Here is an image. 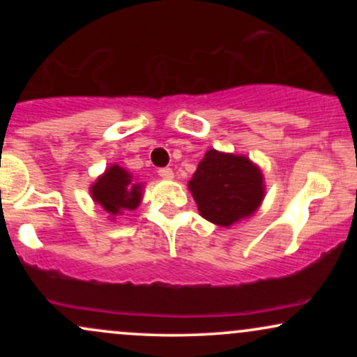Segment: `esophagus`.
<instances>
[{
	"label": "esophagus",
	"mask_w": 357,
	"mask_h": 357,
	"mask_svg": "<svg viewBox=\"0 0 357 357\" xmlns=\"http://www.w3.org/2000/svg\"><path fill=\"white\" fill-rule=\"evenodd\" d=\"M158 174L161 176V178H165V179H171L174 176L173 169H171V167H159Z\"/></svg>",
	"instance_id": "obj_1"
}]
</instances>
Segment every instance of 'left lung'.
Returning a JSON list of instances; mask_svg holds the SVG:
<instances>
[{
  "instance_id": "1",
  "label": "left lung",
  "mask_w": 357,
  "mask_h": 357,
  "mask_svg": "<svg viewBox=\"0 0 357 357\" xmlns=\"http://www.w3.org/2000/svg\"><path fill=\"white\" fill-rule=\"evenodd\" d=\"M190 191L203 218L220 227H230L260 206L264 178L243 155L210 149L190 181Z\"/></svg>"
}]
</instances>
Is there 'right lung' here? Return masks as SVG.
Here are the masks:
<instances>
[{
	"instance_id": "1",
	"label": "right lung",
	"mask_w": 357,
	"mask_h": 357,
	"mask_svg": "<svg viewBox=\"0 0 357 357\" xmlns=\"http://www.w3.org/2000/svg\"><path fill=\"white\" fill-rule=\"evenodd\" d=\"M93 202L99 203L110 215L122 210H134L141 203V184L132 183V176L119 166H110L97 179L92 190Z\"/></svg>"
}]
</instances>
